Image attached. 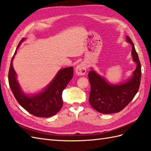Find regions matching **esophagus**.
<instances>
[{"mask_svg":"<svg viewBox=\"0 0 151 151\" xmlns=\"http://www.w3.org/2000/svg\"><path fill=\"white\" fill-rule=\"evenodd\" d=\"M87 70V64L85 62H82L76 67V73L78 75H84Z\"/></svg>","mask_w":151,"mask_h":151,"instance_id":"1","label":"esophagus"}]
</instances>
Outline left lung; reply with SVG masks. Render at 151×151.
Returning <instances> with one entry per match:
<instances>
[{
	"label": "left lung",
	"instance_id": "8db88e82",
	"mask_svg": "<svg viewBox=\"0 0 151 151\" xmlns=\"http://www.w3.org/2000/svg\"><path fill=\"white\" fill-rule=\"evenodd\" d=\"M127 40L132 45V56L137 64L132 78L124 84L111 85L93 70H90L88 73L91 85L89 104L100 113L110 114L123 110L139 90L142 76L140 61L132 40L128 36Z\"/></svg>",
	"mask_w": 151,
	"mask_h": 151
}]
</instances>
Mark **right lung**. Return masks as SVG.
<instances>
[{
	"label": "right lung",
	"mask_w": 151,
	"mask_h": 151,
	"mask_svg": "<svg viewBox=\"0 0 151 151\" xmlns=\"http://www.w3.org/2000/svg\"><path fill=\"white\" fill-rule=\"evenodd\" d=\"M22 38L17 47L24 40ZM16 54V50L14 55ZM13 56L8 72L9 87L16 100L30 114L39 117H49L55 115L63 106L62 92L73 76V67H66L58 73L52 82L43 91L32 97L22 92L16 80V73L12 65Z\"/></svg>",
	"instance_id": "1"
}]
</instances>
